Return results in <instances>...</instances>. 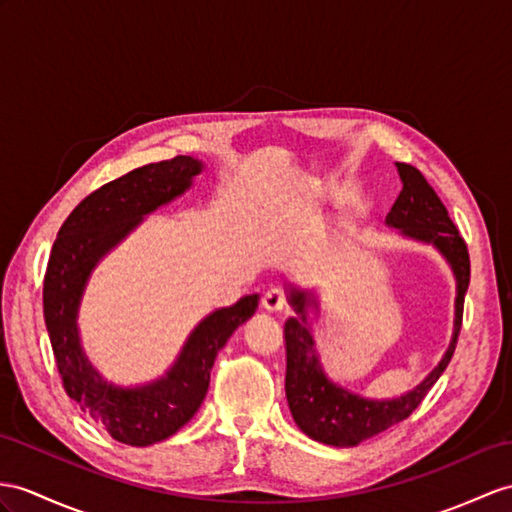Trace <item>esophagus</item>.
<instances>
[{"mask_svg": "<svg viewBox=\"0 0 512 512\" xmlns=\"http://www.w3.org/2000/svg\"><path fill=\"white\" fill-rule=\"evenodd\" d=\"M263 308L267 313H280V310L286 308V295L282 289H269L263 295Z\"/></svg>", "mask_w": 512, "mask_h": 512, "instance_id": "34e87169", "label": "esophagus"}]
</instances>
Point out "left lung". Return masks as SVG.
Returning <instances> with one entry per match:
<instances>
[{
	"instance_id": "8db88e82",
	"label": "left lung",
	"mask_w": 512,
	"mask_h": 512,
	"mask_svg": "<svg viewBox=\"0 0 512 512\" xmlns=\"http://www.w3.org/2000/svg\"><path fill=\"white\" fill-rule=\"evenodd\" d=\"M395 167L400 173L402 191L384 223L400 232L404 239L434 247L450 265L456 280L454 332L439 365L415 389L400 397H391V400H371V397L358 395L328 378L317 352L313 323H310V313L319 315V295L286 282V295H289V304L295 310V315L284 323L286 402H289L299 430L308 434L310 439L334 447L360 445L413 413L434 382L441 378L445 367L450 365L460 323H463V304L469 289L467 245L447 215L439 195L421 176V171L406 165V162H395Z\"/></svg>"
}]
</instances>
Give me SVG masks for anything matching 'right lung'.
Instances as JSON below:
<instances>
[{
    "mask_svg": "<svg viewBox=\"0 0 512 512\" xmlns=\"http://www.w3.org/2000/svg\"><path fill=\"white\" fill-rule=\"evenodd\" d=\"M202 171V160L176 156L104 184L62 223L49 256L43 315L62 386L119 443L147 447L189 423L204 402L219 350L258 308L260 295L254 293L206 315L186 336L173 365L143 384L123 386L106 380L84 352L78 315L95 267L147 215L189 191Z\"/></svg>",
    "mask_w": 512,
    "mask_h": 512,
    "instance_id": "add662e5",
    "label": "right lung"
}]
</instances>
